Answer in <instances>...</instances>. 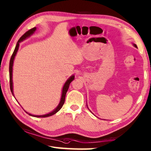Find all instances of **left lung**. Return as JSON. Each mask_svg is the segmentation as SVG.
Segmentation results:
<instances>
[{
	"label": "left lung",
	"mask_w": 151,
	"mask_h": 151,
	"mask_svg": "<svg viewBox=\"0 0 151 151\" xmlns=\"http://www.w3.org/2000/svg\"><path fill=\"white\" fill-rule=\"evenodd\" d=\"M134 45V47H137V45Z\"/></svg>",
	"instance_id": "1"
}]
</instances>
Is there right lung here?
Masks as SVG:
<instances>
[{
    "mask_svg": "<svg viewBox=\"0 0 151 151\" xmlns=\"http://www.w3.org/2000/svg\"><path fill=\"white\" fill-rule=\"evenodd\" d=\"M36 29H37V28H36V27L32 28V29H30L29 30H28L27 32H25L24 34L20 38L19 40H18V42L17 43L16 47H15V48H14V52H13V53H12V55L11 56V60H10V63H9V78H10V88H11V93H12V94H13V87H12V66H13V61H14V57H15V56H16L18 49H19V42L22 41V40H24L25 39H27V37H30V35H32L33 33L35 32ZM74 78H75V76H70V77L68 79V81L65 83V85H64L63 88V93H62V96H61V99H60V103H59V104H58V106L57 107V108H56L52 112H50V113L47 114H44V115H32V114H30V113H28V112H27V113L30 116H35V117H40V118H44V117L50 116L53 115V114H55V113H57V112L58 111H60V109L62 108L64 103H65V96H66V92H67L68 87H69L70 83L74 80Z\"/></svg>",
    "mask_w": 151,
    "mask_h": 151,
    "instance_id": "1",
    "label": "right lung"
}]
</instances>
